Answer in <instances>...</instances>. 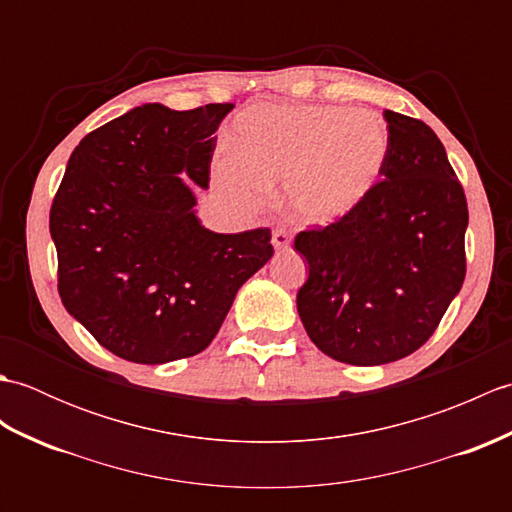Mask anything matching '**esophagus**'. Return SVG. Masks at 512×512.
<instances>
[{"instance_id":"1","label":"esophagus","mask_w":512,"mask_h":512,"mask_svg":"<svg viewBox=\"0 0 512 512\" xmlns=\"http://www.w3.org/2000/svg\"><path fill=\"white\" fill-rule=\"evenodd\" d=\"M290 244V233L288 228L284 226H277L273 231V246L279 250V248H286Z\"/></svg>"}]
</instances>
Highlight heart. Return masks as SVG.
Listing matches in <instances>:
<instances>
[{
    "instance_id": "1",
    "label": "heart",
    "mask_w": 512,
    "mask_h": 512,
    "mask_svg": "<svg viewBox=\"0 0 512 512\" xmlns=\"http://www.w3.org/2000/svg\"><path fill=\"white\" fill-rule=\"evenodd\" d=\"M235 151L215 158L220 187L255 204L270 182L286 180V202L299 220L328 224L372 191L387 156V129L352 107L255 105L237 116Z\"/></svg>"
}]
</instances>
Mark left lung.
<instances>
[{"label": "left lung", "mask_w": 512, "mask_h": 512, "mask_svg": "<svg viewBox=\"0 0 512 512\" xmlns=\"http://www.w3.org/2000/svg\"><path fill=\"white\" fill-rule=\"evenodd\" d=\"M387 156L365 200L295 237L308 279L297 310L334 361L385 365L436 332L466 275L469 206L436 132L385 110Z\"/></svg>", "instance_id": "obj_1"}]
</instances>
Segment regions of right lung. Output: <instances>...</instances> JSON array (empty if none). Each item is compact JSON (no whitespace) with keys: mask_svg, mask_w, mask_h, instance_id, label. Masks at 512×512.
<instances>
[{"mask_svg":"<svg viewBox=\"0 0 512 512\" xmlns=\"http://www.w3.org/2000/svg\"><path fill=\"white\" fill-rule=\"evenodd\" d=\"M233 103H147L85 136L50 206L59 297L105 350L158 365L200 354L270 257V228L222 235L195 217ZM185 176L180 177L179 173Z\"/></svg>","mask_w":512,"mask_h":512,"instance_id":"obj_1","label":"right lung"}]
</instances>
